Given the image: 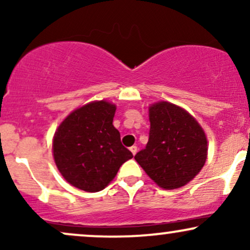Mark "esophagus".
Wrapping results in <instances>:
<instances>
[{"label":"esophagus","mask_w":250,"mask_h":250,"mask_svg":"<svg viewBox=\"0 0 250 250\" xmlns=\"http://www.w3.org/2000/svg\"><path fill=\"white\" fill-rule=\"evenodd\" d=\"M129 149H130L131 154H133V155H135V154L137 153V147H136V146H131V147L129 148Z\"/></svg>","instance_id":"obj_1"}]
</instances>
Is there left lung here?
<instances>
[{"label": "left lung", "instance_id": "left-lung-1", "mask_svg": "<svg viewBox=\"0 0 250 250\" xmlns=\"http://www.w3.org/2000/svg\"><path fill=\"white\" fill-rule=\"evenodd\" d=\"M149 140L135 160L157 186L176 189L200 173L207 160V137L188 111L169 102L149 107Z\"/></svg>", "mask_w": 250, "mask_h": 250}]
</instances>
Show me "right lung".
<instances>
[{
    "label": "right lung",
    "mask_w": 250,
    "mask_h": 250,
    "mask_svg": "<svg viewBox=\"0 0 250 250\" xmlns=\"http://www.w3.org/2000/svg\"><path fill=\"white\" fill-rule=\"evenodd\" d=\"M116 105L104 100L74 110L57 128L54 160L67 182L81 190L104 189L121 166L133 157L113 125Z\"/></svg>",
    "instance_id": "add662e5"
}]
</instances>
